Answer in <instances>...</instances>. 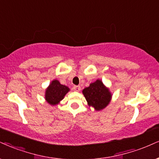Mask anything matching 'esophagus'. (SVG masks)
<instances>
[{"label":"esophagus","instance_id":"obj_1","mask_svg":"<svg viewBox=\"0 0 159 159\" xmlns=\"http://www.w3.org/2000/svg\"><path fill=\"white\" fill-rule=\"evenodd\" d=\"M73 89L74 91H76V92H79L80 91V90H81V88H80V86H76L74 85L73 87Z\"/></svg>","mask_w":159,"mask_h":159}]
</instances>
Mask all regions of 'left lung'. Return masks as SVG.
<instances>
[{
  "label": "left lung",
  "mask_w": 159,
  "mask_h": 159,
  "mask_svg": "<svg viewBox=\"0 0 159 159\" xmlns=\"http://www.w3.org/2000/svg\"><path fill=\"white\" fill-rule=\"evenodd\" d=\"M83 93L89 106L93 107L97 111L105 108L112 99V93L110 89L99 79L84 89Z\"/></svg>",
  "instance_id": "obj_1"
}]
</instances>
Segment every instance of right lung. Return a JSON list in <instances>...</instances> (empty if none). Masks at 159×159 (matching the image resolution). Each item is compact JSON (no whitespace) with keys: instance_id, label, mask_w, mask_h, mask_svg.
<instances>
[{"instance_id":"obj_1","label":"right lung","mask_w":159,"mask_h":159,"mask_svg":"<svg viewBox=\"0 0 159 159\" xmlns=\"http://www.w3.org/2000/svg\"><path fill=\"white\" fill-rule=\"evenodd\" d=\"M69 91L70 89L68 86L62 85L57 80H54L46 88L45 91V99L50 105H57Z\"/></svg>"}]
</instances>
